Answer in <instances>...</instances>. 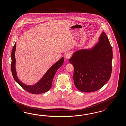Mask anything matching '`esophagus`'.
<instances>
[{"label":"esophagus","mask_w":126,"mask_h":126,"mask_svg":"<svg viewBox=\"0 0 126 126\" xmlns=\"http://www.w3.org/2000/svg\"><path fill=\"white\" fill-rule=\"evenodd\" d=\"M71 56H72L71 53H70V52H68V53H67L66 54L65 58H66V59H69L71 57Z\"/></svg>","instance_id":"34e87169"}]
</instances>
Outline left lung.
<instances>
[{
    "label": "left lung",
    "instance_id": "left-lung-1",
    "mask_svg": "<svg viewBox=\"0 0 126 126\" xmlns=\"http://www.w3.org/2000/svg\"><path fill=\"white\" fill-rule=\"evenodd\" d=\"M99 39V42L92 48L79 50L69 59V63L74 68L75 85L81 92L97 91L111 77L112 48L104 32Z\"/></svg>",
    "mask_w": 126,
    "mask_h": 126
}]
</instances>
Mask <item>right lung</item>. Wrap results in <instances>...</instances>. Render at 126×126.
Masks as SVG:
<instances>
[{
  "label": "right lung",
  "instance_id": "right-lung-1",
  "mask_svg": "<svg viewBox=\"0 0 126 126\" xmlns=\"http://www.w3.org/2000/svg\"><path fill=\"white\" fill-rule=\"evenodd\" d=\"M16 44L15 43L12 49L11 55V69L12 76L14 80L23 89L30 93L37 94L44 93L48 91L52 86L53 78L57 70L61 67L63 63L64 58L63 57H62L59 61H57L56 63L52 65L46 72V73L45 74V75L40 80L37 82L36 84L34 85H27L22 82L18 79L16 75L15 68L16 59L15 58V51L16 50Z\"/></svg>",
  "mask_w": 126,
  "mask_h": 126
}]
</instances>
